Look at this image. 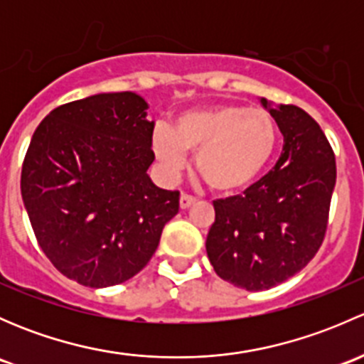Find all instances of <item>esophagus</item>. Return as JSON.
Here are the masks:
<instances>
[{
	"label": "esophagus",
	"instance_id": "34e87169",
	"mask_svg": "<svg viewBox=\"0 0 364 364\" xmlns=\"http://www.w3.org/2000/svg\"><path fill=\"white\" fill-rule=\"evenodd\" d=\"M196 203H197L196 197L188 196V193H183L181 199H179V205H181V209H188L190 205H193Z\"/></svg>",
	"mask_w": 364,
	"mask_h": 364
}]
</instances>
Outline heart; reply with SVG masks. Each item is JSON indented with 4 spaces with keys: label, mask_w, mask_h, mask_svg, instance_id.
<instances>
[{
    "label": "heart",
    "mask_w": 364,
    "mask_h": 364,
    "mask_svg": "<svg viewBox=\"0 0 364 364\" xmlns=\"http://www.w3.org/2000/svg\"><path fill=\"white\" fill-rule=\"evenodd\" d=\"M278 146L273 116L245 105H216L179 114L171 128L153 132V151L176 178L186 165V153H197L196 165L215 192L234 193L250 186L269 165Z\"/></svg>",
    "instance_id": "b5f03b06"
}]
</instances>
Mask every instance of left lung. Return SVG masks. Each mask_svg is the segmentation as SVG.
<instances>
[{"mask_svg":"<svg viewBox=\"0 0 364 364\" xmlns=\"http://www.w3.org/2000/svg\"><path fill=\"white\" fill-rule=\"evenodd\" d=\"M260 102L284 135V151L243 196L213 203L205 240L216 274L247 291L274 287L314 259L336 183L335 153L317 121L296 105Z\"/></svg>","mask_w":364,"mask_h":364,"instance_id":"left-lung-1","label":"left lung"}]
</instances>
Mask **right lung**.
I'll return each mask as SVG.
<instances>
[{
    "label": "right lung",
    "mask_w": 364,
    "mask_h": 364,
    "mask_svg": "<svg viewBox=\"0 0 364 364\" xmlns=\"http://www.w3.org/2000/svg\"><path fill=\"white\" fill-rule=\"evenodd\" d=\"M132 91L60 105L36 127L21 193L40 248L58 271L86 287H111L155 253L179 192L148 176L155 123Z\"/></svg>",
    "instance_id": "add662e5"
}]
</instances>
